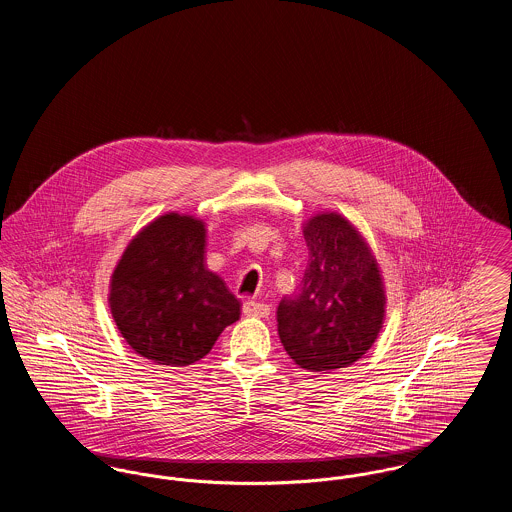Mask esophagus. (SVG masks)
Instances as JSON below:
<instances>
[{
    "instance_id": "esophagus-1",
    "label": "esophagus",
    "mask_w": 512,
    "mask_h": 512,
    "mask_svg": "<svg viewBox=\"0 0 512 512\" xmlns=\"http://www.w3.org/2000/svg\"><path fill=\"white\" fill-rule=\"evenodd\" d=\"M244 315L247 317L267 318L270 315V307L267 303H259V301H245Z\"/></svg>"
}]
</instances>
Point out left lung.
I'll list each match as a JSON object with an SVG mask.
<instances>
[{
	"mask_svg": "<svg viewBox=\"0 0 512 512\" xmlns=\"http://www.w3.org/2000/svg\"><path fill=\"white\" fill-rule=\"evenodd\" d=\"M309 265L278 305V336L293 363L328 372L359 361L386 320V288L363 234L336 211L303 224Z\"/></svg>",
	"mask_w": 512,
	"mask_h": 512,
	"instance_id": "obj_1",
	"label": "left lung"
}]
</instances>
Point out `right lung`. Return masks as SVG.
Listing matches in <instances>:
<instances>
[{
  "label": "right lung",
  "mask_w": 512,
  "mask_h": 512,
  "mask_svg": "<svg viewBox=\"0 0 512 512\" xmlns=\"http://www.w3.org/2000/svg\"><path fill=\"white\" fill-rule=\"evenodd\" d=\"M205 222L165 213L122 251L109 309L126 343L151 363L194 365L240 318V301L205 267Z\"/></svg>",
  "instance_id": "obj_1"
}]
</instances>
